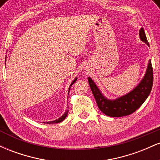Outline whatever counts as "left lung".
<instances>
[{
  "label": "left lung",
  "mask_w": 160,
  "mask_h": 160,
  "mask_svg": "<svg viewBox=\"0 0 160 160\" xmlns=\"http://www.w3.org/2000/svg\"><path fill=\"white\" fill-rule=\"evenodd\" d=\"M139 36L141 40L150 46L143 28H141L139 31ZM153 76L151 60H149L144 78L137 86H135L132 90L127 94L115 99H109L104 96L95 84L94 80L90 77L88 78V82L98 108L104 114L111 117H120L129 115L140 108L141 104L149 96L153 86Z\"/></svg>",
  "instance_id": "obj_1"
}]
</instances>
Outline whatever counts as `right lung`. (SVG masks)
Instances as JSON below:
<instances>
[{
	"label": "right lung",
	"mask_w": 160,
	"mask_h": 160,
	"mask_svg": "<svg viewBox=\"0 0 160 160\" xmlns=\"http://www.w3.org/2000/svg\"><path fill=\"white\" fill-rule=\"evenodd\" d=\"M6 58H7V57H6ZM77 80H78V78H75L74 80H73L72 82H71V83L70 84V87H69V89H68V94H69L70 89H71V86H72L73 84H74V82L77 81ZM68 113V109L66 110L65 113H64V114L62 115L61 117H59V118H58V119H57V120H53V121H49V122H46V123H49V124H50V123H52H52H58V122H62V121H63L64 120H65L66 117H67Z\"/></svg>",
	"instance_id": "1"
}]
</instances>
